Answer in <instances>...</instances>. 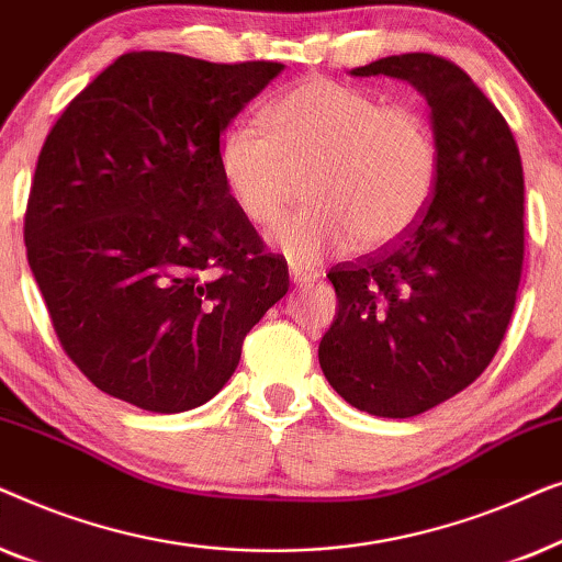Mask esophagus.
I'll list each match as a JSON object with an SVG mask.
<instances>
[{
  "label": "esophagus",
  "instance_id": "esophagus-1",
  "mask_svg": "<svg viewBox=\"0 0 562 562\" xmlns=\"http://www.w3.org/2000/svg\"><path fill=\"white\" fill-rule=\"evenodd\" d=\"M289 276L294 283H312L319 279V271L314 266H304V263H289Z\"/></svg>",
  "mask_w": 562,
  "mask_h": 562
}]
</instances>
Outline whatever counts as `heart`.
Masks as SVG:
<instances>
[{
    "instance_id": "obj_1",
    "label": "heart",
    "mask_w": 562,
    "mask_h": 562,
    "mask_svg": "<svg viewBox=\"0 0 562 562\" xmlns=\"http://www.w3.org/2000/svg\"><path fill=\"white\" fill-rule=\"evenodd\" d=\"M263 130L229 127L220 140V176L237 212L266 227L304 176V199L271 229L291 263L327 252L383 248L417 225L440 179L432 122L414 104H383L371 91L312 76L263 110Z\"/></svg>"
}]
</instances>
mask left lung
Returning a JSON list of instances; mask_svg holds the SVG:
<instances>
[{"mask_svg": "<svg viewBox=\"0 0 562 562\" xmlns=\"http://www.w3.org/2000/svg\"><path fill=\"white\" fill-rule=\"evenodd\" d=\"M379 74L427 99L440 179L409 233L329 268L340 310L319 366L356 409L406 419L471 386L504 340L525 260V173L502 112L452 60L402 53L352 68Z\"/></svg>", "mask_w": 562, "mask_h": 562, "instance_id": "1", "label": "left lung"}]
</instances>
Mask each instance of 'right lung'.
<instances>
[{
	"label": "right lung",
	"mask_w": 562,
	"mask_h": 562,
	"mask_svg": "<svg viewBox=\"0 0 562 562\" xmlns=\"http://www.w3.org/2000/svg\"><path fill=\"white\" fill-rule=\"evenodd\" d=\"M283 71L133 50L45 137L25 212L27 263L60 348L99 391L194 409L240 363L289 268L237 212L220 137Z\"/></svg>",
	"instance_id": "1"
}]
</instances>
